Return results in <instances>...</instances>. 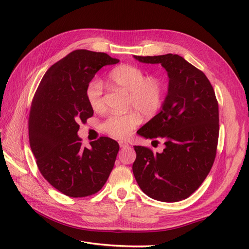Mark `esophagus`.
<instances>
[{"mask_svg": "<svg viewBox=\"0 0 249 249\" xmlns=\"http://www.w3.org/2000/svg\"><path fill=\"white\" fill-rule=\"evenodd\" d=\"M119 146L123 147V148H125V147H129V143H127L126 141H124V140H120L119 142Z\"/></svg>", "mask_w": 249, "mask_h": 249, "instance_id": "1", "label": "esophagus"}]
</instances>
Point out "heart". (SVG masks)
I'll return each mask as SVG.
<instances>
[{
    "instance_id": "obj_1",
    "label": "heart",
    "mask_w": 249,
    "mask_h": 249,
    "mask_svg": "<svg viewBox=\"0 0 249 249\" xmlns=\"http://www.w3.org/2000/svg\"><path fill=\"white\" fill-rule=\"evenodd\" d=\"M109 84L113 88L122 89L129 93L125 114H111L102 124V130L115 138H126L141 123L139 111L146 117H153L162 107L165 86L161 79L147 76L137 66L122 64L108 74ZM104 87L99 80L88 83L85 95L88 104L94 111L105 109Z\"/></svg>"
}]
</instances>
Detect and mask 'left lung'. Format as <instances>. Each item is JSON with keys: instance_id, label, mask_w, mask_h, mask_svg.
Segmentation results:
<instances>
[{"instance_id": "8db88e82", "label": "left lung", "mask_w": 249, "mask_h": 249, "mask_svg": "<svg viewBox=\"0 0 249 249\" xmlns=\"http://www.w3.org/2000/svg\"><path fill=\"white\" fill-rule=\"evenodd\" d=\"M134 58L160 63L169 78L160 112L137 131L146 139H163L165 148L153 153L148 147L134 146V177L150 198L183 200L198 189L216 157L219 112L214 89L205 73L178 55Z\"/></svg>"}]
</instances>
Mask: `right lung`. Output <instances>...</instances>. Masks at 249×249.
Instances as JSON below:
<instances>
[{"mask_svg":"<svg viewBox=\"0 0 249 249\" xmlns=\"http://www.w3.org/2000/svg\"><path fill=\"white\" fill-rule=\"evenodd\" d=\"M118 59L106 53L77 50L44 73L33 97L29 116V141L43 178L70 197L100 191L110 176L118 143L101 137L83 147L79 123L93 115L85 90L103 66Z\"/></svg>","mask_w":249,"mask_h":249,"instance_id":"right-lung-1","label":"right lung"}]
</instances>
